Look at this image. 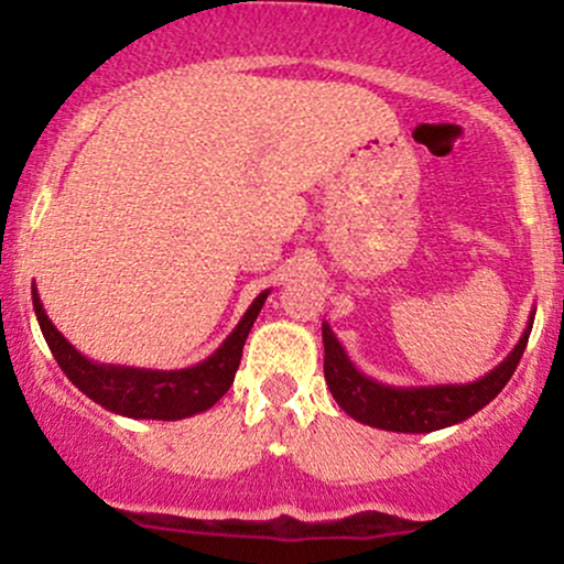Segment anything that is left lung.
Wrapping results in <instances>:
<instances>
[{"label":"left lung","instance_id":"1","mask_svg":"<svg viewBox=\"0 0 564 564\" xmlns=\"http://www.w3.org/2000/svg\"><path fill=\"white\" fill-rule=\"evenodd\" d=\"M535 310L530 313L525 332L507 358L498 364L494 371L469 384H435V387H394L381 384V381L366 377L358 366L349 360L345 347L339 345L336 334L328 323H323V373L332 390L334 400L355 422L377 426L387 432H411V435H424V432L445 430L464 419L475 416L498 392L507 387V381L520 364L522 352L528 347L530 328H533Z\"/></svg>","mask_w":564,"mask_h":564}]
</instances>
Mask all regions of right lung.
I'll return each instance as SVG.
<instances>
[{"label":"right lung","mask_w":564,"mask_h":564,"mask_svg":"<svg viewBox=\"0 0 564 564\" xmlns=\"http://www.w3.org/2000/svg\"><path fill=\"white\" fill-rule=\"evenodd\" d=\"M270 289L262 291L238 326L232 328L228 339L200 364L177 371H156V368H134V366H111L97 364L84 358L70 341L53 326V321L44 313V304L39 300L36 289L31 286L36 321L44 339L53 349L57 366L74 381L79 390L93 398L106 411L119 413L129 419H159V422H177V419L196 416L200 411H209L212 405L230 390L236 379L238 364H241L246 336L254 326Z\"/></svg>","instance_id":"right-lung-1"}]
</instances>
